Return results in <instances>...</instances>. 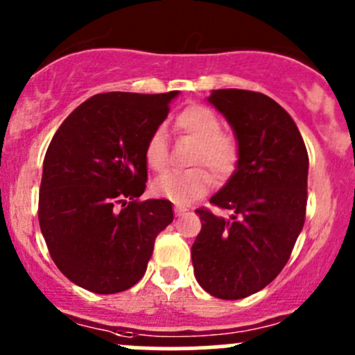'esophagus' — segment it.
I'll list each match as a JSON object with an SVG mask.
<instances>
[{
  "mask_svg": "<svg viewBox=\"0 0 355 355\" xmlns=\"http://www.w3.org/2000/svg\"><path fill=\"white\" fill-rule=\"evenodd\" d=\"M185 211H187V209H185L184 206H175V214H177V216H182Z\"/></svg>",
  "mask_w": 355,
  "mask_h": 355,
  "instance_id": "34e87169",
  "label": "esophagus"
}]
</instances>
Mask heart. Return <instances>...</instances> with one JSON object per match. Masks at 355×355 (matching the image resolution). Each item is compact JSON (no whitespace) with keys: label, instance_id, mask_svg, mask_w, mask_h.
<instances>
[{"label":"heart","instance_id":"b5f03b06","mask_svg":"<svg viewBox=\"0 0 355 355\" xmlns=\"http://www.w3.org/2000/svg\"><path fill=\"white\" fill-rule=\"evenodd\" d=\"M175 130L196 141L191 164H204L218 180H227L235 173L241 159L237 139L221 130V120L213 110L192 105L175 116ZM144 161L149 170L161 171L168 166V144L163 128L151 132L144 144ZM204 166L185 171H171L153 184V194L177 204H187L209 191L213 175Z\"/></svg>","mask_w":355,"mask_h":355}]
</instances>
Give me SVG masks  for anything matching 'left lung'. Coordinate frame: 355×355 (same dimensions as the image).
<instances>
[{"mask_svg":"<svg viewBox=\"0 0 355 355\" xmlns=\"http://www.w3.org/2000/svg\"><path fill=\"white\" fill-rule=\"evenodd\" d=\"M207 101L234 128L241 159L209 199L230 218L196 209L202 228L192 264L207 293L237 300L270 285L290 259L306 220L309 156L295 121L268 96L218 89Z\"/></svg>","mask_w":355,"mask_h":355,"instance_id":"1","label":"left lung"}]
</instances>
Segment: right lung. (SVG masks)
Returning <instances> with one entry per match:
<instances>
[{
	"instance_id": "add662e5",
	"label": "right lung",
	"mask_w": 355,
	"mask_h": 355,
	"mask_svg": "<svg viewBox=\"0 0 355 355\" xmlns=\"http://www.w3.org/2000/svg\"><path fill=\"white\" fill-rule=\"evenodd\" d=\"M177 94H96L49 142L39 225L51 259L78 287L94 293L134 287L157 234L173 221L170 200L139 198L148 182L144 144Z\"/></svg>"
}]
</instances>
